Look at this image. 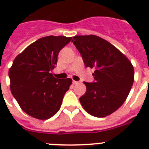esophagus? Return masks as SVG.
Wrapping results in <instances>:
<instances>
[{
  "instance_id": "obj_1",
  "label": "esophagus",
  "mask_w": 149,
  "mask_h": 149,
  "mask_svg": "<svg viewBox=\"0 0 149 149\" xmlns=\"http://www.w3.org/2000/svg\"><path fill=\"white\" fill-rule=\"evenodd\" d=\"M73 84H80V82H79V81H73Z\"/></svg>"
}]
</instances>
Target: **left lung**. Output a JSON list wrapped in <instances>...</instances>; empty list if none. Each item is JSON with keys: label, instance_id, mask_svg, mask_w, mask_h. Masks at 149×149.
I'll use <instances>...</instances> for the list:
<instances>
[{"label": "left lung", "instance_id": "8db88e82", "mask_svg": "<svg viewBox=\"0 0 149 149\" xmlns=\"http://www.w3.org/2000/svg\"><path fill=\"white\" fill-rule=\"evenodd\" d=\"M72 42L81 54L86 67L94 68L95 82L79 99L87 113L104 118L118 110L127 100L134 81L131 62L109 41L96 35H77Z\"/></svg>", "mask_w": 149, "mask_h": 149}]
</instances>
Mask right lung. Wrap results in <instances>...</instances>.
<instances>
[{"mask_svg": "<svg viewBox=\"0 0 149 149\" xmlns=\"http://www.w3.org/2000/svg\"><path fill=\"white\" fill-rule=\"evenodd\" d=\"M72 37H44L31 44L13 60L9 70L10 90L22 111L47 120L59 110L71 78L58 79L51 71L57 64L59 51Z\"/></svg>", "mask_w": 149, "mask_h": 149, "instance_id": "right-lung-1", "label": "right lung"}]
</instances>
